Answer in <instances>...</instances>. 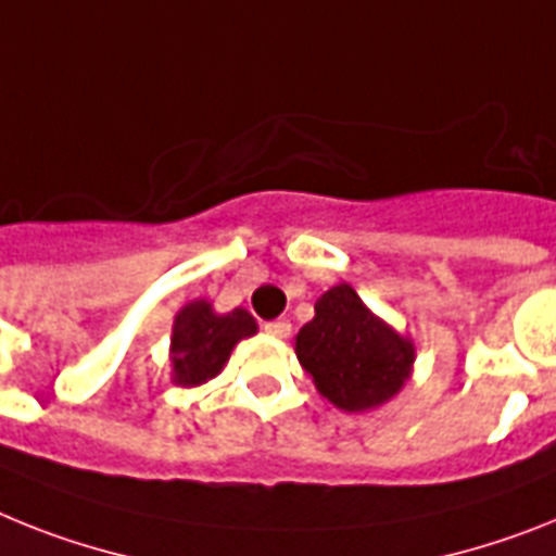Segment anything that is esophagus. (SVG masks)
<instances>
[{"label":"esophagus","mask_w":556,"mask_h":556,"mask_svg":"<svg viewBox=\"0 0 556 556\" xmlns=\"http://www.w3.org/2000/svg\"><path fill=\"white\" fill-rule=\"evenodd\" d=\"M263 328H265V333L274 336V339H286V336L291 333V321H288V319H274V321H265Z\"/></svg>","instance_id":"esophagus-1"}]
</instances>
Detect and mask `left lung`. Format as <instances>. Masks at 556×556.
<instances>
[{
	"label": "left lung",
	"instance_id": "left-lung-1",
	"mask_svg": "<svg viewBox=\"0 0 556 556\" xmlns=\"http://www.w3.org/2000/svg\"><path fill=\"white\" fill-rule=\"evenodd\" d=\"M314 311L296 333V358L333 407L365 413L407 384L413 342L372 314L348 282L321 293Z\"/></svg>",
	"mask_w": 556,
	"mask_h": 556
}]
</instances>
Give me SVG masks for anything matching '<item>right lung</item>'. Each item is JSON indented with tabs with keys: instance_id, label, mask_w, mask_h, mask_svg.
<instances>
[{
	"instance_id": "right-lung-1",
	"label": "right lung",
	"mask_w": 556,
	"mask_h": 556,
	"mask_svg": "<svg viewBox=\"0 0 556 556\" xmlns=\"http://www.w3.org/2000/svg\"><path fill=\"white\" fill-rule=\"evenodd\" d=\"M254 333V316L242 307H235L231 314H214L206 300L189 302L172 325V381L198 387L214 379L235 344Z\"/></svg>"
}]
</instances>
